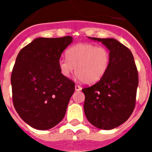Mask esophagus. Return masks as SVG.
Listing matches in <instances>:
<instances>
[{
    "instance_id": "esophagus-1",
    "label": "esophagus",
    "mask_w": 152,
    "mask_h": 152,
    "mask_svg": "<svg viewBox=\"0 0 152 152\" xmlns=\"http://www.w3.org/2000/svg\"><path fill=\"white\" fill-rule=\"evenodd\" d=\"M75 91H80V90L82 89V88H81L80 86L76 84V85H75Z\"/></svg>"
}]
</instances>
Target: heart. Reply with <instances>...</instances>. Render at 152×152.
<instances>
[{
    "instance_id": "1",
    "label": "heart",
    "mask_w": 152,
    "mask_h": 152,
    "mask_svg": "<svg viewBox=\"0 0 152 152\" xmlns=\"http://www.w3.org/2000/svg\"><path fill=\"white\" fill-rule=\"evenodd\" d=\"M67 58H61L58 66L63 76L68 77L74 72L83 83L91 84L104 76L110 62V51L103 46L79 43L67 50Z\"/></svg>"
}]
</instances>
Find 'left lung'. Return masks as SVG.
Returning <instances> with one entry per match:
<instances>
[{"label":"left lung","mask_w":152,"mask_h":152,"mask_svg":"<svg viewBox=\"0 0 152 152\" xmlns=\"http://www.w3.org/2000/svg\"><path fill=\"white\" fill-rule=\"evenodd\" d=\"M90 39L101 42L110 53V62L103 77L82 89L84 110L88 121L100 129H115L127 120L135 108L139 76L131 51L115 39Z\"/></svg>","instance_id":"1"}]
</instances>
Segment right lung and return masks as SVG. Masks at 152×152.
I'll list each match as a JSON object with an SVG mask.
<instances>
[{
    "label": "right lung",
    "mask_w": 152,
    "mask_h": 152,
    "mask_svg": "<svg viewBox=\"0 0 152 152\" xmlns=\"http://www.w3.org/2000/svg\"><path fill=\"white\" fill-rule=\"evenodd\" d=\"M72 36L35 39L23 48L11 74L16 111L33 128L47 130L62 120L75 83L63 76L58 61Z\"/></svg>",
    "instance_id": "add662e5"
}]
</instances>
